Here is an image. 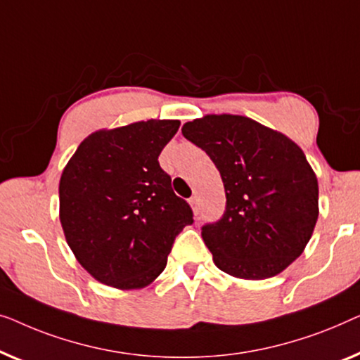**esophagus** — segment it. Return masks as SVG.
<instances>
[{
  "mask_svg": "<svg viewBox=\"0 0 360 360\" xmlns=\"http://www.w3.org/2000/svg\"><path fill=\"white\" fill-rule=\"evenodd\" d=\"M191 207H192V210H194V214L195 215H199V212H200V199H199V195H194V197H191Z\"/></svg>",
  "mask_w": 360,
  "mask_h": 360,
  "instance_id": "esophagus-1",
  "label": "esophagus"
}]
</instances>
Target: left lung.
I'll use <instances>...</instances> for the list:
<instances>
[{"instance_id":"8db88e82","label":"left lung","mask_w":360,"mask_h":360,"mask_svg":"<svg viewBox=\"0 0 360 360\" xmlns=\"http://www.w3.org/2000/svg\"><path fill=\"white\" fill-rule=\"evenodd\" d=\"M182 135L214 161L226 205L202 226L215 266L240 279L279 274L305 250L318 220V181L285 135L243 115H205Z\"/></svg>"}]
</instances>
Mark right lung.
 Wrapping results in <instances>:
<instances>
[{
	"label": "right lung",
	"instance_id": "obj_1",
	"mask_svg": "<svg viewBox=\"0 0 360 360\" xmlns=\"http://www.w3.org/2000/svg\"><path fill=\"white\" fill-rule=\"evenodd\" d=\"M179 120L99 130L81 141L60 179V221L94 279L141 288L165 271L176 236L194 224L158 156Z\"/></svg>",
	"mask_w": 360,
	"mask_h": 360
}]
</instances>
